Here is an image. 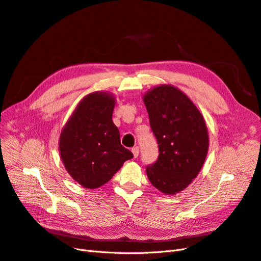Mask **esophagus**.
Masks as SVG:
<instances>
[{
	"label": "esophagus",
	"mask_w": 261,
	"mask_h": 261,
	"mask_svg": "<svg viewBox=\"0 0 261 261\" xmlns=\"http://www.w3.org/2000/svg\"><path fill=\"white\" fill-rule=\"evenodd\" d=\"M132 154H133V156H135V159H137L138 156H139V147L138 146H135V147H132Z\"/></svg>",
	"instance_id": "1"
}]
</instances>
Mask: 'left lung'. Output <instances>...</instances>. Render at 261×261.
<instances>
[{"instance_id":"left-lung-1","label":"left lung","mask_w":261,"mask_h":261,"mask_svg":"<svg viewBox=\"0 0 261 261\" xmlns=\"http://www.w3.org/2000/svg\"><path fill=\"white\" fill-rule=\"evenodd\" d=\"M159 158L146 167L148 180L165 195H175L195 179L203 166L209 135L198 108L180 89L160 85L143 96Z\"/></svg>"}]
</instances>
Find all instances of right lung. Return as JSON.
<instances>
[{"label":"right lung","instance_id":"add662e5","mask_svg":"<svg viewBox=\"0 0 261 261\" xmlns=\"http://www.w3.org/2000/svg\"><path fill=\"white\" fill-rule=\"evenodd\" d=\"M116 99L95 92L82 99L61 131L59 140L63 165L74 180L87 189L108 182L133 154L121 145L113 122Z\"/></svg>","mask_w":261,"mask_h":261}]
</instances>
